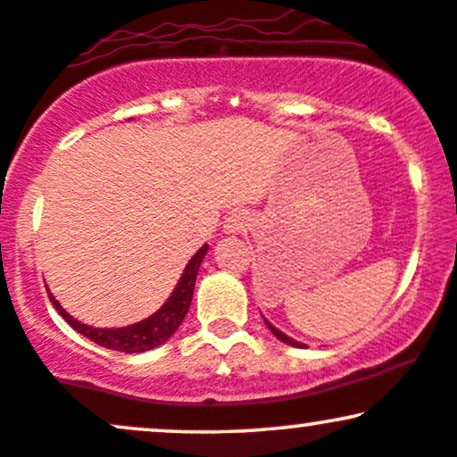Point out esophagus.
<instances>
[{
  "mask_svg": "<svg viewBox=\"0 0 457 457\" xmlns=\"http://www.w3.org/2000/svg\"><path fill=\"white\" fill-rule=\"evenodd\" d=\"M246 225H249V214L245 211H232L225 217V229H228L229 234L245 232Z\"/></svg>",
  "mask_w": 457,
  "mask_h": 457,
  "instance_id": "34e87169",
  "label": "esophagus"
}]
</instances>
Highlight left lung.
<instances>
[{
    "instance_id": "1",
    "label": "left lung",
    "mask_w": 457,
    "mask_h": 457,
    "mask_svg": "<svg viewBox=\"0 0 457 457\" xmlns=\"http://www.w3.org/2000/svg\"><path fill=\"white\" fill-rule=\"evenodd\" d=\"M263 321H266V319H263ZM266 326H268V328H270V332H272V334H274V337H277L278 340H281V343H287V345H291V347H304V345H302V343H298V340L289 338V337H287V334H283V332H281V329H278V328H274L270 321H266Z\"/></svg>"
}]
</instances>
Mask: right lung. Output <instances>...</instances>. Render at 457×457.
<instances>
[{
  "label": "right lung",
  "mask_w": 457,
  "mask_h": 457,
  "mask_svg": "<svg viewBox=\"0 0 457 457\" xmlns=\"http://www.w3.org/2000/svg\"><path fill=\"white\" fill-rule=\"evenodd\" d=\"M208 251V245L202 246L200 251L191 257L189 263H187L183 277L179 278L176 287L170 298L163 302V306L157 312H153L151 317L142 319L138 323H131V326L125 328H91L87 323L76 321L70 312L62 309L54 295L48 291V298H51L53 306L57 309L59 315H62L65 321L70 323L76 332L93 340L96 345H102L106 349L120 351V353H142V351H151L163 345L166 340L176 332V328L183 323V319L189 311L191 298H194V287H195V277L197 270H200V263L204 260Z\"/></svg>",
  "instance_id": "obj_1"
}]
</instances>
